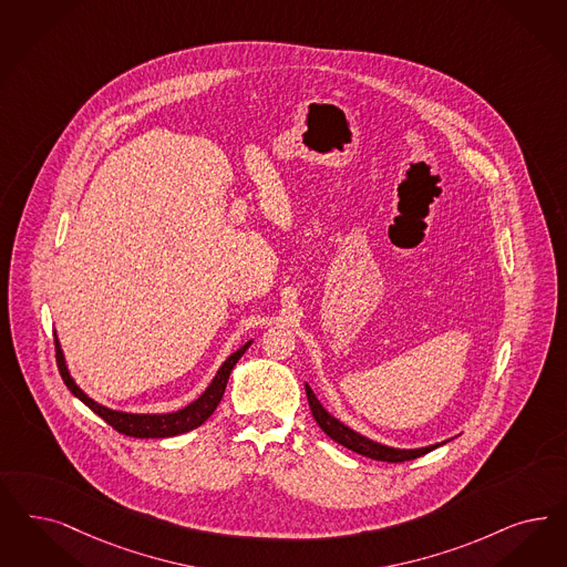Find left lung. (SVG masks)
<instances>
[{
  "instance_id": "1",
  "label": "left lung",
  "mask_w": 567,
  "mask_h": 567,
  "mask_svg": "<svg viewBox=\"0 0 567 567\" xmlns=\"http://www.w3.org/2000/svg\"><path fill=\"white\" fill-rule=\"evenodd\" d=\"M306 393H308V402H310L313 419H316V423L320 425V430L324 431V433H327L331 440H334L337 444H341V446H346V449L353 450V452H358V454H362V456L374 458V461H385V463H404V461L419 458V456L427 454L431 450H435L437 446L446 444V442H442V444H433V446H427V449L416 450L390 449V446L377 444V442H372L369 437H364V435L355 433V431L350 430V427H346L341 421H337L334 416H331L329 412L324 411V409H322V404L316 400L313 391L310 390L308 385H306Z\"/></svg>"
}]
</instances>
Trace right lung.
I'll return each mask as SVG.
<instances>
[{"instance_id": "obj_1", "label": "right lung", "mask_w": 567, "mask_h": 567, "mask_svg": "<svg viewBox=\"0 0 567 567\" xmlns=\"http://www.w3.org/2000/svg\"><path fill=\"white\" fill-rule=\"evenodd\" d=\"M54 343H56V364H59L60 377H62L64 385L87 409H92V411L99 414L100 419H104L113 430H117L123 435H130V437H172V435H179V433H186V431L200 427L217 409V404H219V400H221V395L226 391L228 377H230V372L235 369L236 362L240 360V355L247 352V348L251 346V341H249L240 350H236L221 364V369L215 374L212 385L203 391V395L195 400L193 404H188L186 409L177 412H167V414H130V412L111 411V409L94 402L92 398H87L83 391L79 390L75 381L69 374L66 364H64V355H62V350H60L59 339H54Z\"/></svg>"}]
</instances>
